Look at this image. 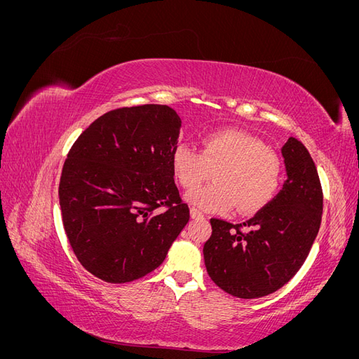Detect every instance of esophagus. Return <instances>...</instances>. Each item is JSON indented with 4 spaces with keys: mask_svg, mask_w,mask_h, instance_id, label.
<instances>
[{
    "mask_svg": "<svg viewBox=\"0 0 359 359\" xmlns=\"http://www.w3.org/2000/svg\"><path fill=\"white\" fill-rule=\"evenodd\" d=\"M190 217H191V219H203V214L196 208H191L190 210Z\"/></svg>",
    "mask_w": 359,
    "mask_h": 359,
    "instance_id": "34e87169",
    "label": "esophagus"
}]
</instances>
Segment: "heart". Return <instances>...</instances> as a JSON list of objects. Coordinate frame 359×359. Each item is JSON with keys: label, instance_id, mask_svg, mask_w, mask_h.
<instances>
[{"label": "heart", "instance_id": "obj_1", "mask_svg": "<svg viewBox=\"0 0 359 359\" xmlns=\"http://www.w3.org/2000/svg\"><path fill=\"white\" fill-rule=\"evenodd\" d=\"M201 144L202 151L189 144H178L172 151V169L184 189L201 186L211 173L214 177L215 182L187 194L191 205L215 212L229 211L235 205L240 214H253L273 201L281 165L262 140L226 128L206 133Z\"/></svg>", "mask_w": 359, "mask_h": 359}]
</instances>
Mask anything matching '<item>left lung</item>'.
Listing matches in <instances>:
<instances>
[{
    "label": "left lung",
    "mask_w": 359,
    "mask_h": 359,
    "mask_svg": "<svg viewBox=\"0 0 359 359\" xmlns=\"http://www.w3.org/2000/svg\"><path fill=\"white\" fill-rule=\"evenodd\" d=\"M281 156L287 180L265 208L243 224L211 219L212 233L203 245L206 271L238 298H260L285 286L319 232L323 196L314 161L295 137L287 139Z\"/></svg>",
    "instance_id": "left-lung-1"
}]
</instances>
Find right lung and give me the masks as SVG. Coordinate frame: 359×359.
<instances>
[{
	"label": "right lung",
	"instance_id": "obj_1",
	"mask_svg": "<svg viewBox=\"0 0 359 359\" xmlns=\"http://www.w3.org/2000/svg\"><path fill=\"white\" fill-rule=\"evenodd\" d=\"M181 118L166 104L119 107L85 128L60 180L64 231L82 266L107 283L154 271L190 219L173 181ZM166 205L157 215L155 210Z\"/></svg>",
	"mask_w": 359,
	"mask_h": 359
}]
</instances>
